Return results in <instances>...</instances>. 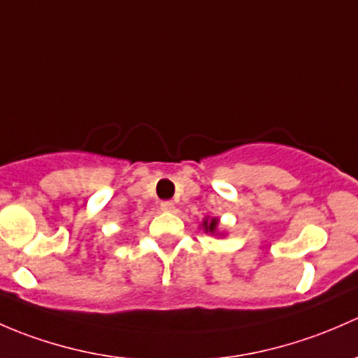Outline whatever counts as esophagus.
Returning a JSON list of instances; mask_svg holds the SVG:
<instances>
[{"label":"esophagus","instance_id":"esophagus-1","mask_svg":"<svg viewBox=\"0 0 358 358\" xmlns=\"http://www.w3.org/2000/svg\"><path fill=\"white\" fill-rule=\"evenodd\" d=\"M160 208L164 210V212H174V203H172V201H162L160 203Z\"/></svg>","mask_w":358,"mask_h":358}]
</instances>
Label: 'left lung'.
<instances>
[{
  "instance_id": "8db88e82",
  "label": "left lung",
  "mask_w": 358,
  "mask_h": 358,
  "mask_svg": "<svg viewBox=\"0 0 358 358\" xmlns=\"http://www.w3.org/2000/svg\"><path fill=\"white\" fill-rule=\"evenodd\" d=\"M201 229H203L206 234L224 236V233H219V219H217V217H205L203 222H201Z\"/></svg>"
}]
</instances>
